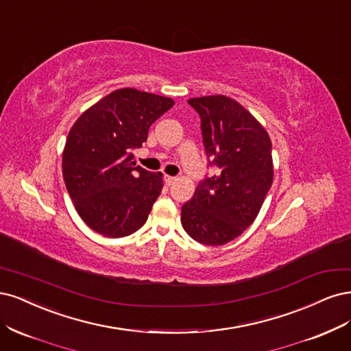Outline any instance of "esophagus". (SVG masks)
Returning a JSON list of instances; mask_svg holds the SVG:
<instances>
[{
  "label": "esophagus",
  "instance_id": "obj_1",
  "mask_svg": "<svg viewBox=\"0 0 351 351\" xmlns=\"http://www.w3.org/2000/svg\"><path fill=\"white\" fill-rule=\"evenodd\" d=\"M176 180V178L175 176H169V175H165V182L167 184V185H172L173 182Z\"/></svg>",
  "mask_w": 351,
  "mask_h": 351
}]
</instances>
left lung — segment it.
I'll list each match as a JSON object with an SVG mask.
<instances>
[{
  "instance_id": "left-lung-1",
  "label": "left lung",
  "mask_w": 351,
  "mask_h": 351,
  "mask_svg": "<svg viewBox=\"0 0 351 351\" xmlns=\"http://www.w3.org/2000/svg\"><path fill=\"white\" fill-rule=\"evenodd\" d=\"M188 104L201 117L206 153L219 172L199 182L180 221L194 241L219 246L242 234L263 207L274 178L271 140L251 112L228 96L192 97Z\"/></svg>"
}]
</instances>
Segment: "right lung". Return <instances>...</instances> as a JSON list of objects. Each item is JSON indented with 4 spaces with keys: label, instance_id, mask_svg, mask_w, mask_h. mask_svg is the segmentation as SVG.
<instances>
[{
    "label": "right lung",
    "instance_id": "add662e5",
    "mask_svg": "<svg viewBox=\"0 0 351 351\" xmlns=\"http://www.w3.org/2000/svg\"><path fill=\"white\" fill-rule=\"evenodd\" d=\"M175 100L137 88L100 99L71 127L62 152V176L75 211L105 237H123L147 221L163 188V175L134 162L132 149Z\"/></svg>",
    "mask_w": 351,
    "mask_h": 351
}]
</instances>
